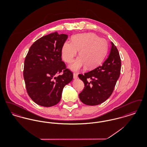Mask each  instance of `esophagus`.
<instances>
[{"mask_svg":"<svg viewBox=\"0 0 147 147\" xmlns=\"http://www.w3.org/2000/svg\"><path fill=\"white\" fill-rule=\"evenodd\" d=\"M73 78L74 79H77V78H78V74H77V73H74L73 74Z\"/></svg>","mask_w":147,"mask_h":147,"instance_id":"esophagus-1","label":"esophagus"}]
</instances>
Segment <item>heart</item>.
Returning <instances> with one entry per match:
<instances>
[{"label": "heart", "instance_id": "obj_1", "mask_svg": "<svg viewBox=\"0 0 147 147\" xmlns=\"http://www.w3.org/2000/svg\"><path fill=\"white\" fill-rule=\"evenodd\" d=\"M71 41L64 42L61 54L65 62L71 63L79 50V56L69 66L73 71L80 70L86 65L89 69L95 68L101 63L107 53L108 45L106 40L94 33L74 35Z\"/></svg>", "mask_w": 147, "mask_h": 147}]
</instances>
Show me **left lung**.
<instances>
[{
    "label": "left lung",
    "mask_w": 147,
    "mask_h": 147,
    "mask_svg": "<svg viewBox=\"0 0 147 147\" xmlns=\"http://www.w3.org/2000/svg\"><path fill=\"white\" fill-rule=\"evenodd\" d=\"M121 61L118 49L111 42L110 53L105 62L79 78L84 82L83 90L79 95L80 101L89 106L98 105L109 98L114 90L120 75ZM88 78L91 79L89 82Z\"/></svg>",
    "instance_id": "8db88e82"
}]
</instances>
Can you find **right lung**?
I'll return each mask as SVG.
<instances>
[{"instance_id": "obj_1", "label": "right lung", "mask_w": 147, "mask_h": 147, "mask_svg": "<svg viewBox=\"0 0 147 147\" xmlns=\"http://www.w3.org/2000/svg\"><path fill=\"white\" fill-rule=\"evenodd\" d=\"M67 38L68 35L57 32L44 36L32 45L26 56L23 74L26 90L38 105L57 104L64 87L73 78L61 58V49Z\"/></svg>"}]
</instances>
